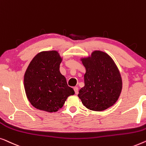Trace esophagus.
I'll return each mask as SVG.
<instances>
[{
	"instance_id": "34e87169",
	"label": "esophagus",
	"mask_w": 146,
	"mask_h": 146,
	"mask_svg": "<svg viewBox=\"0 0 146 146\" xmlns=\"http://www.w3.org/2000/svg\"><path fill=\"white\" fill-rule=\"evenodd\" d=\"M74 91H75V93L76 94H77L78 93H79V89H78V87H75L73 88Z\"/></svg>"
}]
</instances>
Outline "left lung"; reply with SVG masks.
<instances>
[{
	"instance_id": "obj_1",
	"label": "left lung",
	"mask_w": 146,
	"mask_h": 146,
	"mask_svg": "<svg viewBox=\"0 0 146 146\" xmlns=\"http://www.w3.org/2000/svg\"><path fill=\"white\" fill-rule=\"evenodd\" d=\"M81 61L86 73L85 86L79 90L78 96L83 105L94 111L113 106L122 89V77L113 59L106 53L96 50Z\"/></svg>"
}]
</instances>
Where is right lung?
<instances>
[{
  "label": "right lung",
  "instance_id": "add662e5",
  "mask_svg": "<svg viewBox=\"0 0 146 146\" xmlns=\"http://www.w3.org/2000/svg\"><path fill=\"white\" fill-rule=\"evenodd\" d=\"M61 61L57 51H44L38 53L28 65L24 74V89L29 102L37 109L58 111L67 97L75 94L59 71Z\"/></svg>",
  "mask_w": 146,
  "mask_h": 146
}]
</instances>
